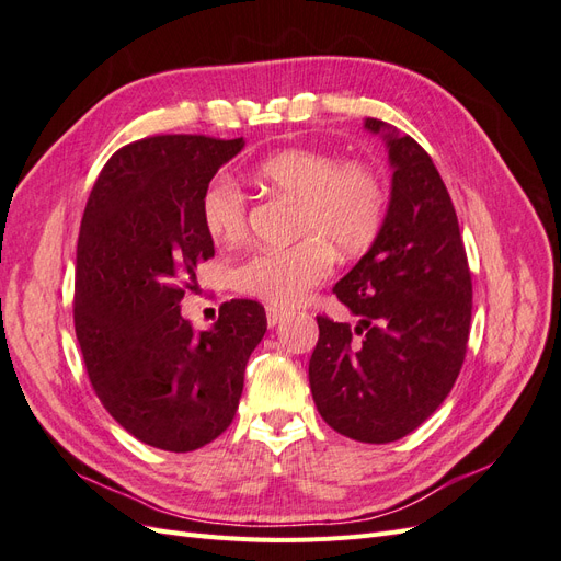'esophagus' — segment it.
<instances>
[{
    "mask_svg": "<svg viewBox=\"0 0 561 561\" xmlns=\"http://www.w3.org/2000/svg\"><path fill=\"white\" fill-rule=\"evenodd\" d=\"M285 316H287V311H283V309H278V307H266V322H268L271 328L278 325V322H280Z\"/></svg>",
    "mask_w": 561,
    "mask_h": 561,
    "instance_id": "obj_1",
    "label": "esophagus"
}]
</instances>
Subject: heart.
I'll return each mask as SVG.
<instances>
[{"mask_svg": "<svg viewBox=\"0 0 561 561\" xmlns=\"http://www.w3.org/2000/svg\"><path fill=\"white\" fill-rule=\"evenodd\" d=\"M252 178L295 198L293 236L285 248L252 252L233 268V285L271 307H293L330 276L332 252L355 257L381 231L388 186L375 165L332 151L290 147L262 159ZM201 222L210 241L233 248L248 236V198L231 180H213L201 196Z\"/></svg>", "mask_w": 561, "mask_h": 561, "instance_id": "b5f03b06", "label": "heart"}]
</instances>
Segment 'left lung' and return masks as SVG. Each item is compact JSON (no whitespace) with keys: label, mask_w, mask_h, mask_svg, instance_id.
Masks as SVG:
<instances>
[{"label":"left lung","mask_w":561,"mask_h":561,"mask_svg":"<svg viewBox=\"0 0 561 561\" xmlns=\"http://www.w3.org/2000/svg\"><path fill=\"white\" fill-rule=\"evenodd\" d=\"M369 130H386L367 118ZM393 192L375 245L334 285L358 328L318 318L309 360L328 426L369 445L396 443L426 421L461 371L472 276L447 186L410 135L386 133Z\"/></svg>","instance_id":"obj_1"}]
</instances>
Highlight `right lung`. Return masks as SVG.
Returning <instances> with one entry per match:
<instances>
[{"mask_svg": "<svg viewBox=\"0 0 561 561\" xmlns=\"http://www.w3.org/2000/svg\"><path fill=\"white\" fill-rule=\"evenodd\" d=\"M243 138L151 135L116 149L81 217L75 330L91 386L140 443L194 451L239 410L264 307L231 299L213 330L180 316L196 264L215 254L201 196Z\"/></svg>", "mask_w": 561, "mask_h": 561, "instance_id": "1", "label": "right lung"}]
</instances>
